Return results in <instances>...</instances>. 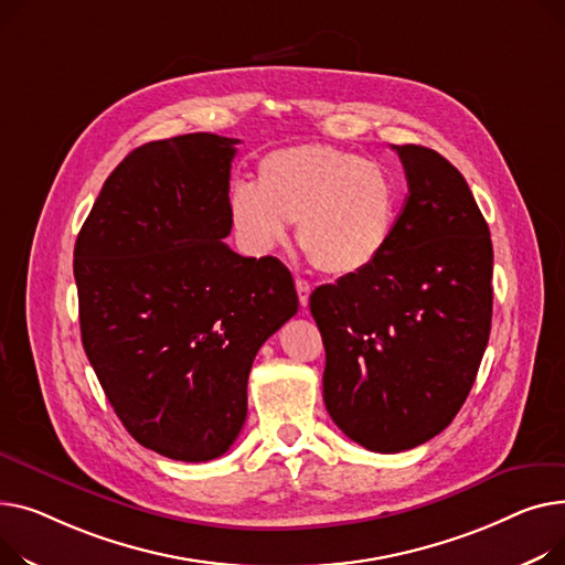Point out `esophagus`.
Wrapping results in <instances>:
<instances>
[{
    "label": "esophagus",
    "instance_id": "1",
    "mask_svg": "<svg viewBox=\"0 0 565 565\" xmlns=\"http://www.w3.org/2000/svg\"><path fill=\"white\" fill-rule=\"evenodd\" d=\"M296 291H298V303H301L303 308H308L312 285L308 280H303V278H296Z\"/></svg>",
    "mask_w": 565,
    "mask_h": 565
}]
</instances>
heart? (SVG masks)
<instances>
[{
	"instance_id": "b5f03b06",
	"label": "heart",
	"mask_w": 565,
	"mask_h": 565,
	"mask_svg": "<svg viewBox=\"0 0 565 565\" xmlns=\"http://www.w3.org/2000/svg\"><path fill=\"white\" fill-rule=\"evenodd\" d=\"M227 214L239 246L269 255L289 237L312 267L355 276L376 264L399 225L402 189L383 163L328 143L282 148L257 166V182L237 180Z\"/></svg>"
}]
</instances>
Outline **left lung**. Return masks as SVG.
I'll use <instances>...</instances> for the list:
<instances>
[{"label":"left lung","instance_id":"1","mask_svg":"<svg viewBox=\"0 0 565 565\" xmlns=\"http://www.w3.org/2000/svg\"><path fill=\"white\" fill-rule=\"evenodd\" d=\"M392 148L408 195L385 255L310 296L326 411L344 436L381 454L413 449L451 424L492 319L490 230L466 178L436 150Z\"/></svg>","mask_w":565,"mask_h":565}]
</instances>
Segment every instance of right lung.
Listing matches in <instances>:
<instances>
[{"label": "right lung", "mask_w": 565, "mask_h": 565, "mask_svg": "<svg viewBox=\"0 0 565 565\" xmlns=\"http://www.w3.org/2000/svg\"><path fill=\"white\" fill-rule=\"evenodd\" d=\"M237 143L195 131L131 150L75 244L90 367L129 436L184 462L237 440L253 360L298 310L280 259L223 244Z\"/></svg>", "instance_id": "obj_1"}]
</instances>
